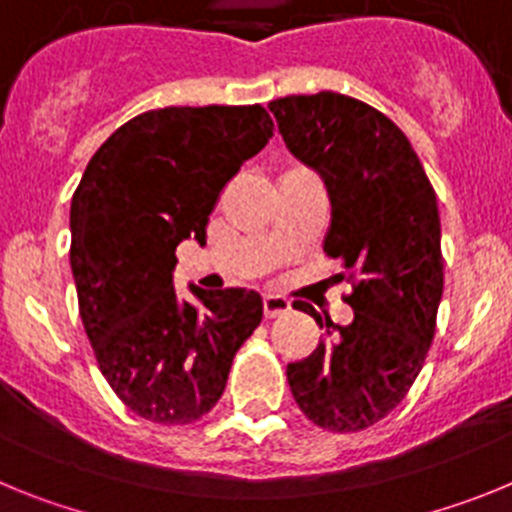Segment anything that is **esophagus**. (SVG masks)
Segmentation results:
<instances>
[{
	"mask_svg": "<svg viewBox=\"0 0 512 512\" xmlns=\"http://www.w3.org/2000/svg\"><path fill=\"white\" fill-rule=\"evenodd\" d=\"M289 310H292V305H289V300H284V297H279V295H266L264 297V315H266V318H282V315H287Z\"/></svg>",
	"mask_w": 512,
	"mask_h": 512,
	"instance_id": "obj_1",
	"label": "esophagus"
}]
</instances>
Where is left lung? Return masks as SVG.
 I'll return each mask as SVG.
<instances>
[{
  "label": "left lung",
  "instance_id": "left-lung-1",
  "mask_svg": "<svg viewBox=\"0 0 512 512\" xmlns=\"http://www.w3.org/2000/svg\"><path fill=\"white\" fill-rule=\"evenodd\" d=\"M284 143L323 176L333 205L325 256L351 282L354 320L333 325L297 305L333 341L287 366L307 420L333 433L372 428L405 400L425 364L443 295L441 220L418 153L387 115L346 94L269 102Z\"/></svg>",
  "mask_w": 512,
  "mask_h": 512
}]
</instances>
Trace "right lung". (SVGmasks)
Here are the masks:
<instances>
[{"mask_svg": "<svg viewBox=\"0 0 512 512\" xmlns=\"http://www.w3.org/2000/svg\"><path fill=\"white\" fill-rule=\"evenodd\" d=\"M274 135L261 104L164 107L104 140L71 197V271L99 372L135 415L187 425L217 405L259 328L253 289L192 287L176 300V246L207 220L243 161Z\"/></svg>", "mask_w": 512, "mask_h": 512, "instance_id": "right-lung-1", "label": "right lung"}]
</instances>
